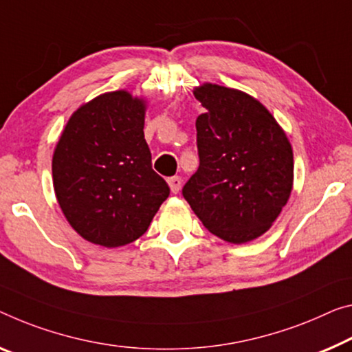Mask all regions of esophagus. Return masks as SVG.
<instances>
[{
    "label": "esophagus",
    "instance_id": "1",
    "mask_svg": "<svg viewBox=\"0 0 352 352\" xmlns=\"http://www.w3.org/2000/svg\"><path fill=\"white\" fill-rule=\"evenodd\" d=\"M168 186H170L171 193H179L181 187H182V179L179 176H173L168 179Z\"/></svg>",
    "mask_w": 352,
    "mask_h": 352
}]
</instances>
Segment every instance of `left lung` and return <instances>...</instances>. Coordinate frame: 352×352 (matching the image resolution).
Returning a JSON list of instances; mask_svg holds the SVG:
<instances>
[{
	"mask_svg": "<svg viewBox=\"0 0 352 352\" xmlns=\"http://www.w3.org/2000/svg\"><path fill=\"white\" fill-rule=\"evenodd\" d=\"M193 96L199 166L182 188L203 225L231 244L263 236L288 203L293 148L261 102L244 91L203 83Z\"/></svg>",
	"mask_w": 352,
	"mask_h": 352,
	"instance_id": "8db88e82",
	"label": "left lung"
}]
</instances>
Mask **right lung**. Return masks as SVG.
Returning a JSON list of instances; mask_svg holds the SVG:
<instances>
[{"label":"right lung","instance_id":"add662e5","mask_svg":"<svg viewBox=\"0 0 352 352\" xmlns=\"http://www.w3.org/2000/svg\"><path fill=\"white\" fill-rule=\"evenodd\" d=\"M146 105L126 89L97 96L72 113L56 143L58 204L91 244L113 248L137 241L170 195L151 165Z\"/></svg>","mask_w":352,"mask_h":352}]
</instances>
